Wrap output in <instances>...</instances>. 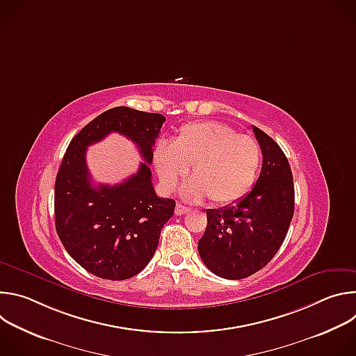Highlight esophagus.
Here are the masks:
<instances>
[{"label":"esophagus","instance_id":"obj_1","mask_svg":"<svg viewBox=\"0 0 356 356\" xmlns=\"http://www.w3.org/2000/svg\"><path fill=\"white\" fill-rule=\"evenodd\" d=\"M188 211H190L188 207H186V206H183V204H177V206H176V210H175V214H176V216H184V214H187Z\"/></svg>","mask_w":356,"mask_h":356}]
</instances>
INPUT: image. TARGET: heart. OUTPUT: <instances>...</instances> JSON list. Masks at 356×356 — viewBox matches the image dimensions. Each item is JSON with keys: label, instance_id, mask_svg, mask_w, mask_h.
Listing matches in <instances>:
<instances>
[{"label": "heart", "instance_id": "b5f03b06", "mask_svg": "<svg viewBox=\"0 0 356 356\" xmlns=\"http://www.w3.org/2000/svg\"><path fill=\"white\" fill-rule=\"evenodd\" d=\"M262 161L261 145L232 127L207 121L183 125L172 143L156 146L154 162L163 187L175 190L191 166L193 179L183 187L191 201L209 198L231 204L246 195L257 181Z\"/></svg>", "mask_w": 356, "mask_h": 356}]
</instances>
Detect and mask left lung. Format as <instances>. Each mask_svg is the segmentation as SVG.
Listing matches in <instances>:
<instances>
[{
  "label": "left lung",
  "mask_w": 356,
  "mask_h": 356,
  "mask_svg": "<svg viewBox=\"0 0 356 356\" xmlns=\"http://www.w3.org/2000/svg\"><path fill=\"white\" fill-rule=\"evenodd\" d=\"M262 170L253 188L234 204L210 209L207 228L198 241L201 261L217 276L245 279L265 268L283 243L294 213V186L280 146L253 127Z\"/></svg>",
  "instance_id": "obj_1"
}]
</instances>
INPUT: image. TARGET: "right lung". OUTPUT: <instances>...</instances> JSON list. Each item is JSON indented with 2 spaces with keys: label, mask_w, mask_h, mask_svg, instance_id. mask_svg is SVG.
I'll list each match as a JSON object with an SVG mask.
<instances>
[{
  "label": "right lung",
  "mask_w": 356,
  "mask_h": 356,
  "mask_svg": "<svg viewBox=\"0 0 356 356\" xmlns=\"http://www.w3.org/2000/svg\"><path fill=\"white\" fill-rule=\"evenodd\" d=\"M165 121L161 114L115 107L88 122L67 146L55 183L56 231L69 255L94 276L125 280L138 275L175 213L173 198L156 195L149 169ZM111 131L131 138L145 162L120 185L94 186L85 152Z\"/></svg>",
  "instance_id": "right-lung-1"
}]
</instances>
